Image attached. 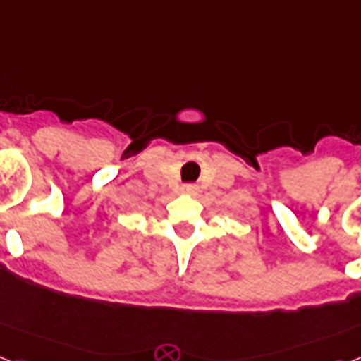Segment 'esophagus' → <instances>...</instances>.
Segmentation results:
<instances>
[{
	"instance_id": "esophagus-1",
	"label": "esophagus",
	"mask_w": 361,
	"mask_h": 361,
	"mask_svg": "<svg viewBox=\"0 0 361 361\" xmlns=\"http://www.w3.org/2000/svg\"><path fill=\"white\" fill-rule=\"evenodd\" d=\"M183 192L190 193V195H195V193H197V186H195V184H184Z\"/></svg>"
}]
</instances>
